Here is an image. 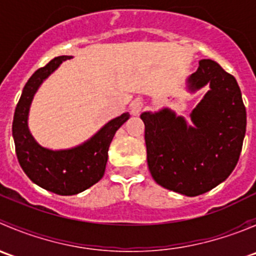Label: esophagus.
Listing matches in <instances>:
<instances>
[{
    "mask_svg": "<svg viewBox=\"0 0 256 256\" xmlns=\"http://www.w3.org/2000/svg\"><path fill=\"white\" fill-rule=\"evenodd\" d=\"M142 108H144V102L140 99L134 100V102L130 104L131 114H134V115H138V114L141 112V110H142Z\"/></svg>",
    "mask_w": 256,
    "mask_h": 256,
    "instance_id": "1",
    "label": "esophagus"
}]
</instances>
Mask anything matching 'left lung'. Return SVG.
I'll list each match as a JSON object with an SVG mask.
<instances>
[{
    "instance_id": "1",
    "label": "left lung",
    "mask_w": 256,
    "mask_h": 256,
    "mask_svg": "<svg viewBox=\"0 0 256 256\" xmlns=\"http://www.w3.org/2000/svg\"><path fill=\"white\" fill-rule=\"evenodd\" d=\"M190 92L209 90L190 112L193 125L168 109L142 112L147 164L154 180L180 194H203L236 168L246 130V110L236 78L202 59L187 80Z\"/></svg>"
}]
</instances>
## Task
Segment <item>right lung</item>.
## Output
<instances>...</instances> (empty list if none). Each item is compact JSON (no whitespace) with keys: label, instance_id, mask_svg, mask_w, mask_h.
<instances>
[{"label":"right lung","instance_id":"right-lung-1","mask_svg":"<svg viewBox=\"0 0 256 256\" xmlns=\"http://www.w3.org/2000/svg\"><path fill=\"white\" fill-rule=\"evenodd\" d=\"M70 58V56H56L34 72L23 88L12 124L17 158L24 174L33 183L59 196L78 194L102 180L114 135L130 118L128 112H124L102 126L92 138L73 148L53 151L40 146L28 128L30 102L43 80L62 62Z\"/></svg>","mask_w":256,"mask_h":256}]
</instances>
